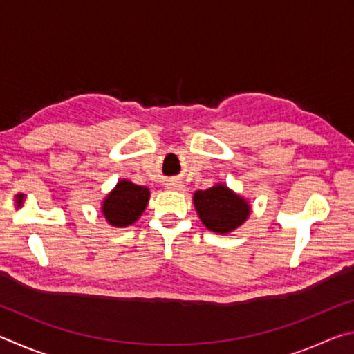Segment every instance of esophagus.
Returning <instances> with one entry per match:
<instances>
[{"mask_svg":"<svg viewBox=\"0 0 354 354\" xmlns=\"http://www.w3.org/2000/svg\"><path fill=\"white\" fill-rule=\"evenodd\" d=\"M167 189H170V190H183L184 185H183V183H179V181H171V183L167 184Z\"/></svg>","mask_w":354,"mask_h":354,"instance_id":"1","label":"esophagus"}]
</instances>
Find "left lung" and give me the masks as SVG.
Wrapping results in <instances>:
<instances>
[{"label": "left lung", "instance_id": "8db88e82", "mask_svg": "<svg viewBox=\"0 0 354 354\" xmlns=\"http://www.w3.org/2000/svg\"><path fill=\"white\" fill-rule=\"evenodd\" d=\"M196 214L209 231L227 234L242 226L251 214L250 203L226 184L217 183L206 190L194 194Z\"/></svg>", "mask_w": 354, "mask_h": 354}]
</instances>
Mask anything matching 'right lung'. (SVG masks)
I'll return each instance as SVG.
<instances>
[{"mask_svg":"<svg viewBox=\"0 0 354 354\" xmlns=\"http://www.w3.org/2000/svg\"><path fill=\"white\" fill-rule=\"evenodd\" d=\"M148 201V187L137 185L129 179H120L115 187L101 201V212L111 226L127 227L140 218Z\"/></svg>","mask_w":354,"mask_h":354,"instance_id":"obj_1","label":"right lung"}]
</instances>
